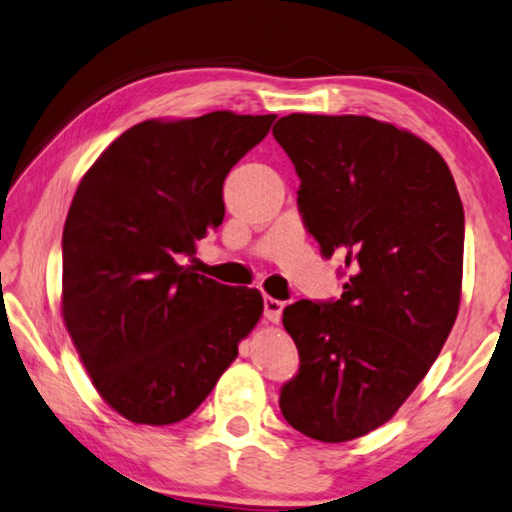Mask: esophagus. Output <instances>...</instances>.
I'll return each mask as SVG.
<instances>
[{
	"label": "esophagus",
	"mask_w": 512,
	"mask_h": 512,
	"mask_svg": "<svg viewBox=\"0 0 512 512\" xmlns=\"http://www.w3.org/2000/svg\"><path fill=\"white\" fill-rule=\"evenodd\" d=\"M281 312H283V301L265 297V319L267 321H272V324H279Z\"/></svg>",
	"instance_id": "34e87169"
}]
</instances>
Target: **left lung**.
Wrapping results in <instances>:
<instances>
[{
  "instance_id": "1",
  "label": "left lung",
  "mask_w": 512,
  "mask_h": 512,
  "mask_svg": "<svg viewBox=\"0 0 512 512\" xmlns=\"http://www.w3.org/2000/svg\"><path fill=\"white\" fill-rule=\"evenodd\" d=\"M274 139L297 175L299 211L321 256H344L337 301L283 310L299 373L283 418L344 443L393 418L441 353L459 315L465 218L445 159L371 116L290 114Z\"/></svg>"
}]
</instances>
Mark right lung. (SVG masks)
Masks as SVG:
<instances>
[{
	"label": "right lung",
	"instance_id": "1",
	"mask_svg": "<svg viewBox=\"0 0 512 512\" xmlns=\"http://www.w3.org/2000/svg\"><path fill=\"white\" fill-rule=\"evenodd\" d=\"M274 114L132 125L80 179L62 231V319L96 391L137 425L191 416L263 315L179 256L222 224L229 170Z\"/></svg>",
	"mask_w": 512,
	"mask_h": 512
}]
</instances>
